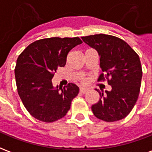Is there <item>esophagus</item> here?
<instances>
[{"instance_id":"esophagus-1","label":"esophagus","mask_w":152,"mask_h":152,"mask_svg":"<svg viewBox=\"0 0 152 152\" xmlns=\"http://www.w3.org/2000/svg\"><path fill=\"white\" fill-rule=\"evenodd\" d=\"M88 91V89H85V88H80V92L82 93V94H86Z\"/></svg>"}]
</instances>
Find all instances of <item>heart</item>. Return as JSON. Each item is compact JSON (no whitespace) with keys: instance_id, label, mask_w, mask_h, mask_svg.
I'll list each match as a JSON object with an SVG mask.
<instances>
[{"instance_id":"b5f03b06","label":"heart","mask_w":152,"mask_h":152,"mask_svg":"<svg viewBox=\"0 0 152 152\" xmlns=\"http://www.w3.org/2000/svg\"><path fill=\"white\" fill-rule=\"evenodd\" d=\"M83 82H85V81H83Z\"/></svg>"}]
</instances>
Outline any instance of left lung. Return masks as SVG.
<instances>
[{
  "instance_id": "left-lung-1",
  "label": "left lung",
  "mask_w": 152,
  "mask_h": 152,
  "mask_svg": "<svg viewBox=\"0 0 152 152\" xmlns=\"http://www.w3.org/2000/svg\"><path fill=\"white\" fill-rule=\"evenodd\" d=\"M83 41L97 50L102 73L99 80H107L112 90L99 92V102L92 106L96 117L113 122L126 117L137 102L142 71L139 56L124 40L111 35L82 37Z\"/></svg>"
}]
</instances>
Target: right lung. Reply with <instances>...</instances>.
<instances>
[{
  "instance_id": "right-lung-1",
  "label": "right lung",
  "mask_w": 152,
  "mask_h": 152,
  "mask_svg": "<svg viewBox=\"0 0 152 152\" xmlns=\"http://www.w3.org/2000/svg\"><path fill=\"white\" fill-rule=\"evenodd\" d=\"M81 43L79 37L45 38L29 45L18 56L15 70L18 95L34 118L50 123L69 111L78 86L69 83L58 89L52 79L57 69L65 66L70 50Z\"/></svg>"
}]
</instances>
